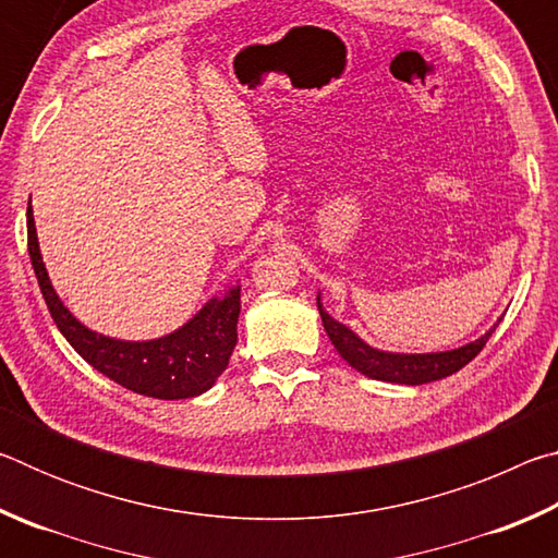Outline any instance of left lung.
Returning a JSON list of instances; mask_svg holds the SVG:
<instances>
[{
	"mask_svg": "<svg viewBox=\"0 0 558 558\" xmlns=\"http://www.w3.org/2000/svg\"><path fill=\"white\" fill-rule=\"evenodd\" d=\"M317 310L319 317H323L325 332L332 339L335 349L339 356L352 366V369L362 372L369 379H379V381H391V384H409V386H418V384H428V381H438L446 379V376L460 372L462 366L472 362L483 347L487 344V339L493 337L495 327L485 332L475 342H470L460 349H450V352H436V354H393V352H381V349H374L366 342H362L352 329L344 327L342 323H337L335 317H329L323 310V302H319L317 295Z\"/></svg>",
	"mask_w": 558,
	"mask_h": 558,
	"instance_id": "obj_1",
	"label": "left lung"
}]
</instances>
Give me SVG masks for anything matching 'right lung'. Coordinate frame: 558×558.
<instances>
[{"label": "right lung", "instance_id": "1", "mask_svg": "<svg viewBox=\"0 0 558 558\" xmlns=\"http://www.w3.org/2000/svg\"><path fill=\"white\" fill-rule=\"evenodd\" d=\"M26 229H29L32 266L46 307L61 335L93 369L130 391L165 401L192 399L211 389L229 366L233 347L239 342V332H235L241 315L239 286L226 292L221 300L214 298L206 302L199 313L172 335L149 339V342H122V339L98 335L81 325L56 295L41 260L39 241H36L32 202L26 209Z\"/></svg>", "mask_w": 558, "mask_h": 558}]
</instances>
